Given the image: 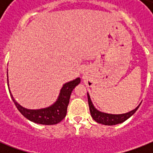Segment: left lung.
Segmentation results:
<instances>
[{
	"mask_svg": "<svg viewBox=\"0 0 153 153\" xmlns=\"http://www.w3.org/2000/svg\"><path fill=\"white\" fill-rule=\"evenodd\" d=\"M87 97H88V104L90 107V111L91 114L93 119L98 123L102 124V125H105V126H114L117 124H120L126 121L127 119L129 118L134 113H135L137 109L140 106V105H138L135 109H133L132 111L123 114H109L102 113V112L98 111L94 108V106L91 102L90 95L87 94Z\"/></svg>",
	"mask_w": 153,
	"mask_h": 153,
	"instance_id": "obj_1",
	"label": "left lung"
}]
</instances>
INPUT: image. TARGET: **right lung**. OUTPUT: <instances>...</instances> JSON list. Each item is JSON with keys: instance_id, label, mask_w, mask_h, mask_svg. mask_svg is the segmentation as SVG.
Here are the masks:
<instances>
[{"instance_id": "1", "label": "right lung", "mask_w": 153, "mask_h": 153, "mask_svg": "<svg viewBox=\"0 0 153 153\" xmlns=\"http://www.w3.org/2000/svg\"><path fill=\"white\" fill-rule=\"evenodd\" d=\"M79 82H80V79L78 78L73 81L64 84L60 91V94L57 102L48 108L41 109L33 110V109H25L16 102L10 91L9 93L18 110L21 113L23 116H25L29 121L41 125H55L62 121L67 115V106L69 104L71 92L73 89Z\"/></svg>"}]
</instances>
